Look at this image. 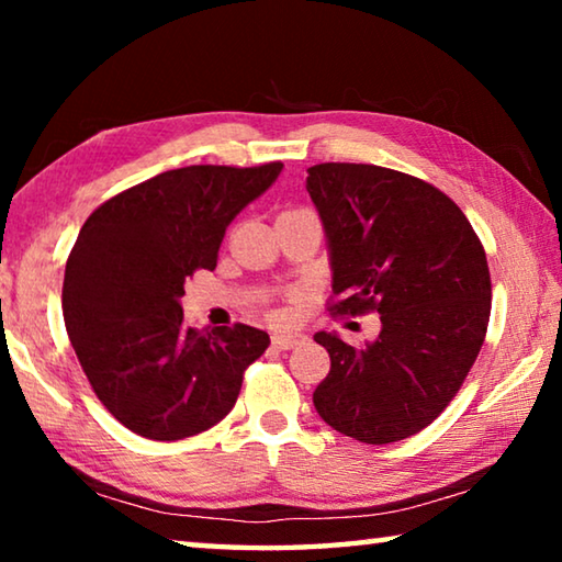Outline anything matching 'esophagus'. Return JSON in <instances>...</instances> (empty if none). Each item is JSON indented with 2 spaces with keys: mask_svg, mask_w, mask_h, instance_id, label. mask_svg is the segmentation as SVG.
I'll return each instance as SVG.
<instances>
[{
  "mask_svg": "<svg viewBox=\"0 0 562 562\" xmlns=\"http://www.w3.org/2000/svg\"><path fill=\"white\" fill-rule=\"evenodd\" d=\"M304 339H307V337H304V331H300V329L274 331V335H272V345L278 347V349H292V347L302 345Z\"/></svg>",
  "mask_w": 562,
  "mask_h": 562,
  "instance_id": "obj_1",
  "label": "esophagus"
}]
</instances>
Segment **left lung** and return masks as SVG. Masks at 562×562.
<instances>
[{"mask_svg": "<svg viewBox=\"0 0 562 562\" xmlns=\"http://www.w3.org/2000/svg\"><path fill=\"white\" fill-rule=\"evenodd\" d=\"M307 193L331 290L347 294L331 310L382 315L379 337L361 347L317 331L331 367L312 402L361 443L408 439L449 406L479 357L491 315L486 252L449 195L392 168L312 166Z\"/></svg>", "mask_w": 562, "mask_h": 562, "instance_id": "1", "label": "left lung"}]
</instances>
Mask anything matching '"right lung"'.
<instances>
[{"label":"right lung","mask_w":562,"mask_h":562,"mask_svg":"<svg viewBox=\"0 0 562 562\" xmlns=\"http://www.w3.org/2000/svg\"><path fill=\"white\" fill-rule=\"evenodd\" d=\"M282 164L188 166L123 190L83 223L64 272L71 347L101 404L133 434L178 441L231 414L243 372L270 345L250 325L198 331L180 297L213 270L227 225Z\"/></svg>","instance_id":"obj_1"}]
</instances>
